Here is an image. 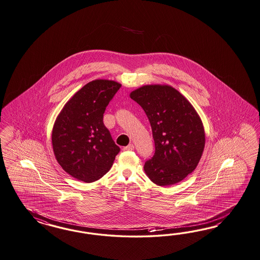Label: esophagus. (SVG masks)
Returning <instances> with one entry per match:
<instances>
[{
	"label": "esophagus",
	"mask_w": 260,
	"mask_h": 260,
	"mask_svg": "<svg viewBox=\"0 0 260 260\" xmlns=\"http://www.w3.org/2000/svg\"><path fill=\"white\" fill-rule=\"evenodd\" d=\"M134 146L133 144H129V145H127L126 147H124V150H134Z\"/></svg>",
	"instance_id": "esophagus-1"
}]
</instances>
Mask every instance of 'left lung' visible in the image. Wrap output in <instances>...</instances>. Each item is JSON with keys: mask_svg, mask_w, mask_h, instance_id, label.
Returning a JSON list of instances; mask_svg holds the SVG:
<instances>
[{"mask_svg": "<svg viewBox=\"0 0 260 260\" xmlns=\"http://www.w3.org/2000/svg\"><path fill=\"white\" fill-rule=\"evenodd\" d=\"M148 116L155 153L144 170L160 186L183 181L202 158L205 133L200 115L187 99L169 85H145L129 94Z\"/></svg>", "mask_w": 260, "mask_h": 260, "instance_id": "left-lung-1", "label": "left lung"}]
</instances>
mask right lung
<instances>
[{
	"label": "right lung",
	"mask_w": 260,
	"mask_h": 260,
	"mask_svg": "<svg viewBox=\"0 0 260 260\" xmlns=\"http://www.w3.org/2000/svg\"><path fill=\"white\" fill-rule=\"evenodd\" d=\"M120 87L113 80H92L69 99L56 117L53 151L64 171L77 180L98 181L120 151L103 123L106 107Z\"/></svg>",
	"instance_id": "1"
}]
</instances>
